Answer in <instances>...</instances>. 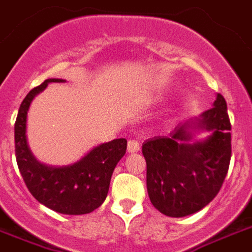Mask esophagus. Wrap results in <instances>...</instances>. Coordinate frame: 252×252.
Returning <instances> with one entry per match:
<instances>
[{
    "instance_id": "34e87169",
    "label": "esophagus",
    "mask_w": 252,
    "mask_h": 252,
    "mask_svg": "<svg viewBox=\"0 0 252 252\" xmlns=\"http://www.w3.org/2000/svg\"><path fill=\"white\" fill-rule=\"evenodd\" d=\"M140 150V142L137 140H129L128 141V153H137Z\"/></svg>"
}]
</instances>
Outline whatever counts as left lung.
Masks as SVG:
<instances>
[{"label":"left lung","mask_w":252,"mask_h":252,"mask_svg":"<svg viewBox=\"0 0 252 252\" xmlns=\"http://www.w3.org/2000/svg\"><path fill=\"white\" fill-rule=\"evenodd\" d=\"M189 127L212 130L213 136L203 143L188 144ZM230 128L225 98L219 93L214 107L200 119L186 122L169 137L145 141L147 193L158 211L183 218L202 210L218 195L232 157Z\"/></svg>","instance_id":"left-lung-1"}]
</instances>
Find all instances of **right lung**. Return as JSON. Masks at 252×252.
Returning a JSON list of instances; mask_svg holds the SVG:
<instances>
[{
  "label": "right lung",
  "instance_id": "right-lung-1",
  "mask_svg": "<svg viewBox=\"0 0 252 252\" xmlns=\"http://www.w3.org/2000/svg\"><path fill=\"white\" fill-rule=\"evenodd\" d=\"M62 81L64 80H45L27 94L22 102L14 126L16 163L27 188L40 203L59 214H89L99 207L107 197L112 172L126 154V140L118 138L99 145L68 167L53 168L38 163L27 144V111L34 95L44 91L49 83Z\"/></svg>",
  "mask_w": 252,
  "mask_h": 252
}]
</instances>
